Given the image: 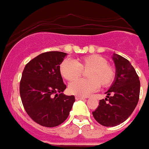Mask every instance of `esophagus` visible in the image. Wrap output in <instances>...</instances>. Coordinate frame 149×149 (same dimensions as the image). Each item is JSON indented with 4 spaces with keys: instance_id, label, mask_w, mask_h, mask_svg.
<instances>
[{
    "instance_id": "esophagus-1",
    "label": "esophagus",
    "mask_w": 149,
    "mask_h": 149,
    "mask_svg": "<svg viewBox=\"0 0 149 149\" xmlns=\"http://www.w3.org/2000/svg\"><path fill=\"white\" fill-rule=\"evenodd\" d=\"M75 98H76V100H84V99H85V97H81V96H76Z\"/></svg>"
}]
</instances>
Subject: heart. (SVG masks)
I'll list each match as a JSON object with an SVG mask.
<instances>
[{
	"label": "heart",
	"instance_id": "obj_1",
	"mask_svg": "<svg viewBox=\"0 0 149 149\" xmlns=\"http://www.w3.org/2000/svg\"><path fill=\"white\" fill-rule=\"evenodd\" d=\"M88 70V79L75 81L81 75L82 71ZM61 75L69 81L68 90L71 94L78 96H88L97 90L99 84L103 88L110 86L115 79V71L108 64V60L102 55H91L78 58L74 61L65 59L59 66Z\"/></svg>",
	"mask_w": 149,
	"mask_h": 149
}]
</instances>
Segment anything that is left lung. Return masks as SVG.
Masks as SVG:
<instances>
[{"label": "left lung", "mask_w": 149, "mask_h": 149, "mask_svg": "<svg viewBox=\"0 0 149 149\" xmlns=\"http://www.w3.org/2000/svg\"><path fill=\"white\" fill-rule=\"evenodd\" d=\"M115 65L114 81L104 99L92 112L95 119L102 125L114 127L128 118L135 110L139 99V78L129 61L117 54H113Z\"/></svg>", "instance_id": "1"}]
</instances>
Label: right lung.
Masks as SVG:
<instances>
[{"instance_id":"add662e5","label":"right lung","mask_w":149,"mask_h":149,"mask_svg":"<svg viewBox=\"0 0 149 149\" xmlns=\"http://www.w3.org/2000/svg\"><path fill=\"white\" fill-rule=\"evenodd\" d=\"M66 53L49 52L30 61L24 69L20 95L26 112L34 122L45 127H56L68 117L75 98L64 95L59 66Z\"/></svg>"}]
</instances>
